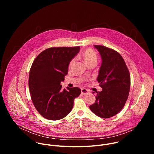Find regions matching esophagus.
<instances>
[{
	"mask_svg": "<svg viewBox=\"0 0 154 154\" xmlns=\"http://www.w3.org/2000/svg\"><path fill=\"white\" fill-rule=\"evenodd\" d=\"M81 93H82V95H86V94H88L89 93V91H88V90H87L86 89L82 88L81 89Z\"/></svg>",
	"mask_w": 154,
	"mask_h": 154,
	"instance_id": "34e87169",
	"label": "esophagus"
}]
</instances>
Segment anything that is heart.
<instances>
[{
    "mask_svg": "<svg viewBox=\"0 0 154 154\" xmlns=\"http://www.w3.org/2000/svg\"><path fill=\"white\" fill-rule=\"evenodd\" d=\"M81 58L85 62L86 64H89L91 63H96L97 61V55L96 51L91 49V48H88L85 50L80 56ZM74 62V60H72L69 63V66L73 64Z\"/></svg>",
    "mask_w": 154,
    "mask_h": 154,
    "instance_id": "1",
    "label": "heart"
}]
</instances>
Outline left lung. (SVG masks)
Listing matches in <instances>:
<instances>
[{"instance_id": "1", "label": "left lung", "mask_w": 154, "mask_h": 154, "mask_svg": "<svg viewBox=\"0 0 154 154\" xmlns=\"http://www.w3.org/2000/svg\"><path fill=\"white\" fill-rule=\"evenodd\" d=\"M94 46L102 60L97 79L102 90L96 91V101L90 108L99 117L109 118L118 114L125 105L130 88V73L117 51L103 46Z\"/></svg>"}]
</instances>
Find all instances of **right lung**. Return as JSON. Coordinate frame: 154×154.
<instances>
[{
  "label": "right lung",
  "mask_w": 154,
  "mask_h": 154,
  "mask_svg": "<svg viewBox=\"0 0 154 154\" xmlns=\"http://www.w3.org/2000/svg\"><path fill=\"white\" fill-rule=\"evenodd\" d=\"M80 46L50 48L41 52L30 68L29 87L33 105L45 118L55 121L72 110L74 100L81 90L78 87L62 89L60 82L68 72L71 60Z\"/></svg>",
  "instance_id": "1"
}]
</instances>
